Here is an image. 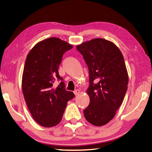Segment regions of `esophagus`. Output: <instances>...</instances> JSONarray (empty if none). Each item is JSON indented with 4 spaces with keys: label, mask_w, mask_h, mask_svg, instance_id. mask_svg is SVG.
Instances as JSON below:
<instances>
[{
    "label": "esophagus",
    "mask_w": 152,
    "mask_h": 152,
    "mask_svg": "<svg viewBox=\"0 0 152 152\" xmlns=\"http://www.w3.org/2000/svg\"><path fill=\"white\" fill-rule=\"evenodd\" d=\"M74 93H75V94L76 96H78L80 94V91L78 90V89H76V90L74 91Z\"/></svg>",
    "instance_id": "1"
}]
</instances>
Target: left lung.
<instances>
[{
    "label": "left lung",
    "instance_id": "1",
    "mask_svg": "<svg viewBox=\"0 0 152 152\" xmlns=\"http://www.w3.org/2000/svg\"><path fill=\"white\" fill-rule=\"evenodd\" d=\"M88 68L89 105L85 119L101 126L113 119L127 91L128 75L123 54L113 42L94 38L76 46Z\"/></svg>",
    "mask_w": 152,
    "mask_h": 152
}]
</instances>
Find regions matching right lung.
Listing matches in <instances>:
<instances>
[{"label": "right lung", "instance_id": "1", "mask_svg": "<svg viewBox=\"0 0 152 152\" xmlns=\"http://www.w3.org/2000/svg\"><path fill=\"white\" fill-rule=\"evenodd\" d=\"M72 45L56 37L38 42L27 56L22 80L25 101L33 119L44 127H53L61 121L68 101L75 98L65 90L58 67L65 52ZM56 79L61 82L56 88Z\"/></svg>", "mask_w": 152, "mask_h": 152}]
</instances>
